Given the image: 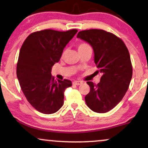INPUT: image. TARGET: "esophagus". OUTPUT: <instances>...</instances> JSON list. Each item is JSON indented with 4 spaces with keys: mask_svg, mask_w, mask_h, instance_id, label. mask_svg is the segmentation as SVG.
I'll use <instances>...</instances> for the list:
<instances>
[{
    "mask_svg": "<svg viewBox=\"0 0 148 148\" xmlns=\"http://www.w3.org/2000/svg\"><path fill=\"white\" fill-rule=\"evenodd\" d=\"M82 84V82L81 81H75L73 82V84L74 85H76V86H79V85H81Z\"/></svg>",
    "mask_w": 148,
    "mask_h": 148,
    "instance_id": "obj_1",
    "label": "esophagus"
}]
</instances>
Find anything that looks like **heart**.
<instances>
[{
	"mask_svg": "<svg viewBox=\"0 0 148 148\" xmlns=\"http://www.w3.org/2000/svg\"><path fill=\"white\" fill-rule=\"evenodd\" d=\"M87 47H90L89 45H87L86 43H81L79 44V46H78V49H79V50H80V49H84V48H87Z\"/></svg>",
	"mask_w": 148,
	"mask_h": 148,
	"instance_id": "heart-1",
	"label": "heart"
}]
</instances>
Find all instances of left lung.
Here are the masks:
<instances>
[{
	"instance_id": "obj_1",
	"label": "left lung",
	"mask_w": 148,
	"mask_h": 148,
	"mask_svg": "<svg viewBox=\"0 0 148 148\" xmlns=\"http://www.w3.org/2000/svg\"><path fill=\"white\" fill-rule=\"evenodd\" d=\"M76 37L91 46L99 68L97 73L102 74L97 85L87 82L90 90L85 97L86 103L94 112L106 113L123 99L130 86L132 77L130 53L123 40L105 30H83Z\"/></svg>"
}]
</instances>
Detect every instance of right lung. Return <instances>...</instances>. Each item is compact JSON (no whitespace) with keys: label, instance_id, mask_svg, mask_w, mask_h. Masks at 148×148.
Instances as JSON below:
<instances>
[{"label":"right lung","instance_id":"1","mask_svg":"<svg viewBox=\"0 0 148 148\" xmlns=\"http://www.w3.org/2000/svg\"><path fill=\"white\" fill-rule=\"evenodd\" d=\"M77 31L35 32L27 37L21 46L16 76L25 98L40 113H54L63 105L64 92L72 84L67 79L54 80L51 69Z\"/></svg>","mask_w":148,"mask_h":148}]
</instances>
